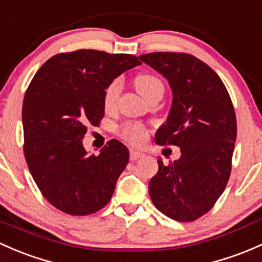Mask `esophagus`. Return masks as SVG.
<instances>
[{"label": "esophagus", "instance_id": "34e87169", "mask_svg": "<svg viewBox=\"0 0 262 262\" xmlns=\"http://www.w3.org/2000/svg\"><path fill=\"white\" fill-rule=\"evenodd\" d=\"M143 156H144V154L138 152V150L130 149V161H137V159L142 158Z\"/></svg>", "mask_w": 262, "mask_h": 262}]
</instances>
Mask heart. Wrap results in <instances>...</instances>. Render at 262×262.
Instances as JSON below:
<instances>
[{"label": "heart", "instance_id": "1", "mask_svg": "<svg viewBox=\"0 0 262 262\" xmlns=\"http://www.w3.org/2000/svg\"><path fill=\"white\" fill-rule=\"evenodd\" d=\"M134 85H136L139 94L144 96L145 99L149 98L154 93L164 92V84L161 80V78L149 73H143L137 75L136 79H134ZM120 88H122V84H120L119 79L112 80L108 84V86L105 88V90H104V106L106 109H112L114 106L115 101L119 96ZM120 136L124 139L129 140L130 143L139 144V143L144 142L147 134H145L144 128L139 124L126 123L120 128Z\"/></svg>", "mask_w": 262, "mask_h": 262}]
</instances>
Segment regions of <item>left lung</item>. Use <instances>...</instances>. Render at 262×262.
<instances>
[{
    "label": "left lung",
    "instance_id": "obj_1",
    "mask_svg": "<svg viewBox=\"0 0 262 262\" xmlns=\"http://www.w3.org/2000/svg\"><path fill=\"white\" fill-rule=\"evenodd\" d=\"M139 59L169 82L172 108L156 143L181 148L149 182V196L169 219L191 222L217 202L231 174L237 123L230 94L206 62L186 52H150Z\"/></svg>",
    "mask_w": 262,
    "mask_h": 262
}]
</instances>
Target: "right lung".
<instances>
[{
  "instance_id": "right-lung-1",
  "label": "right lung",
  "mask_w": 262,
  "mask_h": 262,
  "mask_svg": "<svg viewBox=\"0 0 262 262\" xmlns=\"http://www.w3.org/2000/svg\"><path fill=\"white\" fill-rule=\"evenodd\" d=\"M140 64L134 55L82 49L50 57L30 82L22 105L25 159L57 210L86 216L109 203L128 148L112 139L99 156H89L81 140L88 125L103 119L109 82Z\"/></svg>"
}]
</instances>
